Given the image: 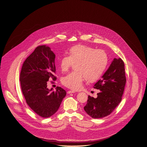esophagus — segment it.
Instances as JSON below:
<instances>
[{
	"mask_svg": "<svg viewBox=\"0 0 147 147\" xmlns=\"http://www.w3.org/2000/svg\"><path fill=\"white\" fill-rule=\"evenodd\" d=\"M75 92L74 91H72V90H69L67 91V93L69 94V93H75Z\"/></svg>",
	"mask_w": 147,
	"mask_h": 147,
	"instance_id": "obj_1",
	"label": "esophagus"
}]
</instances>
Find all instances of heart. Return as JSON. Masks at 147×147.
<instances>
[{
  "instance_id": "b5f03b06",
  "label": "heart",
  "mask_w": 147,
  "mask_h": 147,
  "mask_svg": "<svg viewBox=\"0 0 147 147\" xmlns=\"http://www.w3.org/2000/svg\"><path fill=\"white\" fill-rule=\"evenodd\" d=\"M107 54L104 50L79 45L72 47L69 55H64L59 61L61 71L64 72L75 63V71L69 72L61 79L65 86L74 90L82 88L84 80L93 82L99 79L107 64Z\"/></svg>"
}]
</instances>
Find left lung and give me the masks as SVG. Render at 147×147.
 Returning a JSON list of instances; mask_svg holds the SVG:
<instances>
[{
    "label": "left lung",
    "mask_w": 147,
    "mask_h": 147,
    "mask_svg": "<svg viewBox=\"0 0 147 147\" xmlns=\"http://www.w3.org/2000/svg\"><path fill=\"white\" fill-rule=\"evenodd\" d=\"M126 82L124 61L120 58H114L101 79L94 85L93 88L100 91L96 98L88 96L84 111L93 118L111 114L122 100Z\"/></svg>",
    "instance_id": "left-lung-1"
}]
</instances>
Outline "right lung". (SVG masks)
I'll return each mask as SVG.
<instances>
[{
  "instance_id": "obj_1",
  "label": "right lung",
  "mask_w": 147,
  "mask_h": 147,
  "mask_svg": "<svg viewBox=\"0 0 147 147\" xmlns=\"http://www.w3.org/2000/svg\"><path fill=\"white\" fill-rule=\"evenodd\" d=\"M55 55L46 45L36 47L24 61L20 73L22 91L26 104L36 114L43 118L57 111L66 92L59 86L56 91L47 88L50 79H56Z\"/></svg>"
}]
</instances>
